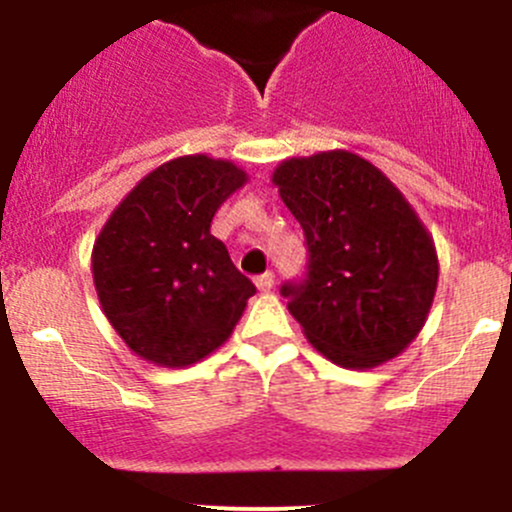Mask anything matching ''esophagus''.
<instances>
[{"label":"esophagus","instance_id":"1","mask_svg":"<svg viewBox=\"0 0 512 512\" xmlns=\"http://www.w3.org/2000/svg\"><path fill=\"white\" fill-rule=\"evenodd\" d=\"M255 285L260 292H270L272 285H275V275L272 272H262V275L255 277Z\"/></svg>","mask_w":512,"mask_h":512}]
</instances>
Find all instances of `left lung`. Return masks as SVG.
Instances as JSON below:
<instances>
[{"label": "left lung", "instance_id": "left-lung-1", "mask_svg": "<svg viewBox=\"0 0 512 512\" xmlns=\"http://www.w3.org/2000/svg\"><path fill=\"white\" fill-rule=\"evenodd\" d=\"M272 183L304 230V280L280 292L309 344L344 369L399 356L426 324L438 285L436 245L409 200L349 151L289 158Z\"/></svg>", "mask_w": 512, "mask_h": 512}]
</instances>
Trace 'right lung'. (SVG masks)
<instances>
[{"mask_svg":"<svg viewBox=\"0 0 512 512\" xmlns=\"http://www.w3.org/2000/svg\"><path fill=\"white\" fill-rule=\"evenodd\" d=\"M245 183L247 173L230 160L173 158L106 220L91 270L103 314L131 352L175 369L227 342L255 285L210 223Z\"/></svg>","mask_w":512,"mask_h":512,"instance_id":"1","label":"right lung"}]
</instances>
